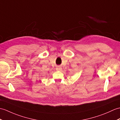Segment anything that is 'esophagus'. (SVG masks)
Listing matches in <instances>:
<instances>
[{"label": "esophagus", "mask_w": 120, "mask_h": 120, "mask_svg": "<svg viewBox=\"0 0 120 120\" xmlns=\"http://www.w3.org/2000/svg\"><path fill=\"white\" fill-rule=\"evenodd\" d=\"M61 69H62V68H60V67H58V68H56V69H57V71H61Z\"/></svg>", "instance_id": "34e87169"}]
</instances>
